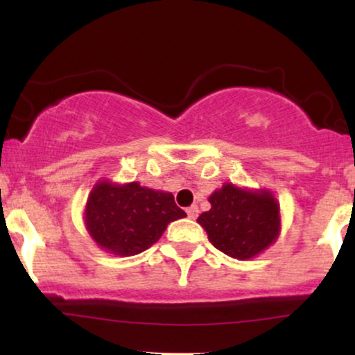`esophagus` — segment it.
Instances as JSON below:
<instances>
[{
    "label": "esophagus",
    "mask_w": 355,
    "mask_h": 355,
    "mask_svg": "<svg viewBox=\"0 0 355 355\" xmlns=\"http://www.w3.org/2000/svg\"><path fill=\"white\" fill-rule=\"evenodd\" d=\"M187 215H189V218H191V220L197 218L198 217V207L197 205L189 207V209H187Z\"/></svg>",
    "instance_id": "1"
}]
</instances>
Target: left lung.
<instances>
[{"label": "left lung", "instance_id": "1", "mask_svg": "<svg viewBox=\"0 0 355 355\" xmlns=\"http://www.w3.org/2000/svg\"><path fill=\"white\" fill-rule=\"evenodd\" d=\"M210 210L197 222L211 245L239 260L254 259L270 247L280 232V207L268 190H248L225 183L209 197Z\"/></svg>", "mask_w": 355, "mask_h": 355}]
</instances>
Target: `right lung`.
Here are the masks:
<instances>
[{
    "label": "right lung",
    "instance_id": "1",
    "mask_svg": "<svg viewBox=\"0 0 355 355\" xmlns=\"http://www.w3.org/2000/svg\"><path fill=\"white\" fill-rule=\"evenodd\" d=\"M187 214L170 191L152 190L138 182L118 185L100 180L89 191L85 225L89 237L113 255L130 257L146 250L166 225Z\"/></svg>",
    "mask_w": 355,
    "mask_h": 355
}]
</instances>
